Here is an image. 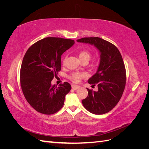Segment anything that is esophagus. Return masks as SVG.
Returning a JSON list of instances; mask_svg holds the SVG:
<instances>
[{
  "mask_svg": "<svg viewBox=\"0 0 149 149\" xmlns=\"http://www.w3.org/2000/svg\"><path fill=\"white\" fill-rule=\"evenodd\" d=\"M71 87H72V88L75 89V90H76V89H78L79 88V86L75 85V84H72V85H71Z\"/></svg>",
  "mask_w": 149,
  "mask_h": 149,
  "instance_id": "1",
  "label": "esophagus"
}]
</instances>
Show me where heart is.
Masks as SVG:
<instances>
[{
	"mask_svg": "<svg viewBox=\"0 0 149 149\" xmlns=\"http://www.w3.org/2000/svg\"><path fill=\"white\" fill-rule=\"evenodd\" d=\"M78 58L81 61H87L88 62L91 58V55L89 52L87 50H82L78 53ZM65 63V59L63 61V65H64ZM84 77V74L81 73H73L70 76V79L73 81V82L78 83L80 81L81 79Z\"/></svg>",
	"mask_w": 149,
	"mask_h": 149,
	"instance_id": "b5f03b06",
	"label": "heart"
}]
</instances>
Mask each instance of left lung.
Masks as SVG:
<instances>
[{
	"label": "left lung",
	"mask_w": 149,
	"mask_h": 149,
	"mask_svg": "<svg viewBox=\"0 0 149 149\" xmlns=\"http://www.w3.org/2000/svg\"><path fill=\"white\" fill-rule=\"evenodd\" d=\"M95 47L100 53L96 73L88 82L97 85V91L86 88L88 95L82 101L85 109L94 114H104L116 106L123 95L126 83L125 68L120 53L115 45L99 37L76 40Z\"/></svg>",
	"instance_id": "8db88e82"
}]
</instances>
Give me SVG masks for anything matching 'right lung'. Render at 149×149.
<instances>
[{
    "instance_id": "1",
    "label": "right lung",
    "mask_w": 149,
    "mask_h": 149,
    "mask_svg": "<svg viewBox=\"0 0 149 149\" xmlns=\"http://www.w3.org/2000/svg\"><path fill=\"white\" fill-rule=\"evenodd\" d=\"M74 44L70 39L47 37L32 45L22 63L20 84L26 100L34 109L43 114H53L64 104L71 89L64 82L59 87L52 84L61 70V58Z\"/></svg>"
}]
</instances>
